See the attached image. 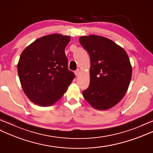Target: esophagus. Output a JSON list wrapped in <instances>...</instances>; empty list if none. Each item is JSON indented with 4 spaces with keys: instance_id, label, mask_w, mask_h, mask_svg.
Here are the masks:
<instances>
[{
    "instance_id": "esophagus-1",
    "label": "esophagus",
    "mask_w": 153,
    "mask_h": 153,
    "mask_svg": "<svg viewBox=\"0 0 153 153\" xmlns=\"http://www.w3.org/2000/svg\"><path fill=\"white\" fill-rule=\"evenodd\" d=\"M80 69H76L75 71H74V74H75V75L76 76H78L80 74Z\"/></svg>"
}]
</instances>
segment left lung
Instances as JSON below:
<instances>
[{
  "label": "left lung",
  "mask_w": 153,
  "mask_h": 153,
  "mask_svg": "<svg viewBox=\"0 0 153 153\" xmlns=\"http://www.w3.org/2000/svg\"><path fill=\"white\" fill-rule=\"evenodd\" d=\"M79 42L90 57V82L82 91L93 108L106 110L120 102L127 91L132 65L124 48L100 36H81Z\"/></svg>",
  "instance_id": "obj_1"
}]
</instances>
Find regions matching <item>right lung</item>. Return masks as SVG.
Wrapping results in <instances>:
<instances>
[{"label":"right lung","mask_w":153,"mask_h":153,"mask_svg":"<svg viewBox=\"0 0 153 153\" xmlns=\"http://www.w3.org/2000/svg\"><path fill=\"white\" fill-rule=\"evenodd\" d=\"M70 39L59 33L47 35L22 52L17 64L20 82L25 95L37 105H53L75 77L68 69L65 54Z\"/></svg>","instance_id":"obj_1"}]
</instances>
